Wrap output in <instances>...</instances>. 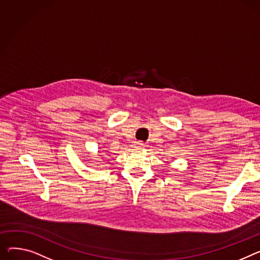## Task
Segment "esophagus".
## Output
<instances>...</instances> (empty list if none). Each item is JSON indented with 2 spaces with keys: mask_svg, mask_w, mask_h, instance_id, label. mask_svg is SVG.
I'll return each instance as SVG.
<instances>
[{
  "mask_svg": "<svg viewBox=\"0 0 260 260\" xmlns=\"http://www.w3.org/2000/svg\"><path fill=\"white\" fill-rule=\"evenodd\" d=\"M138 144H139V145H141V143H138Z\"/></svg>",
  "mask_w": 260,
  "mask_h": 260,
  "instance_id": "34e87169",
  "label": "esophagus"
}]
</instances>
